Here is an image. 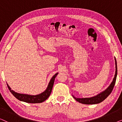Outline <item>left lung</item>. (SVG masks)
<instances>
[{
	"mask_svg": "<svg viewBox=\"0 0 122 122\" xmlns=\"http://www.w3.org/2000/svg\"><path fill=\"white\" fill-rule=\"evenodd\" d=\"M115 63H116V73H115L114 77L113 78L112 82L111 83L110 86L107 89L102 92L100 93L96 96L92 97L91 98H77L73 96V97L78 102L82 103L84 104H95L102 102L106 99L108 96L111 94L113 91V88L116 83L117 76V64L116 59L115 58Z\"/></svg>",
	"mask_w": 122,
	"mask_h": 122,
	"instance_id": "8db88e82",
	"label": "left lung"
}]
</instances>
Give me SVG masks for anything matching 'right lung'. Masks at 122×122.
Segmentation results:
<instances>
[{"mask_svg":"<svg viewBox=\"0 0 122 122\" xmlns=\"http://www.w3.org/2000/svg\"><path fill=\"white\" fill-rule=\"evenodd\" d=\"M58 73H56V74H54L53 76V77L51 78L50 81L48 86L46 89V91L43 92V93L38 95H29L25 94H21V93H16L13 90H11L10 87L8 86L7 84L8 88L9 89V91L11 93L13 96L15 97L16 99H18L19 101L24 102L28 103H40L44 102L46 100L48 99V98L50 96V94H51L52 88L54 84V80L56 76H57Z\"/></svg>","mask_w":122,"mask_h":122,"instance_id":"obj_1","label":"right lung"}]
</instances>
